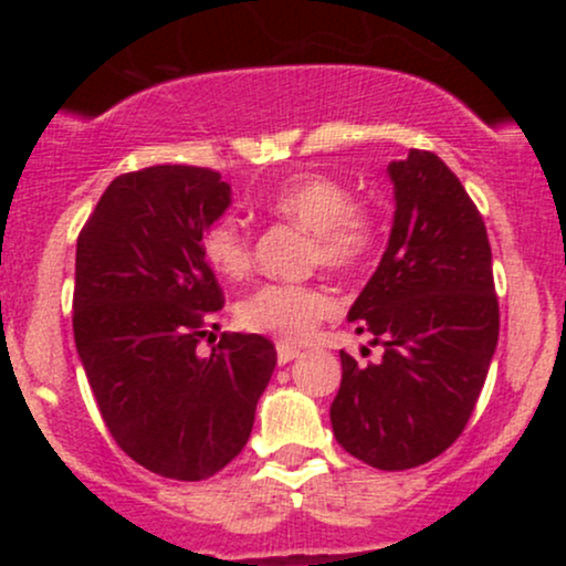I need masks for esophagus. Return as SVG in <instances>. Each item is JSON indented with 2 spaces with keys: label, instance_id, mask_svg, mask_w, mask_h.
I'll use <instances>...</instances> for the list:
<instances>
[{
  "label": "esophagus",
  "instance_id": "obj_1",
  "mask_svg": "<svg viewBox=\"0 0 566 566\" xmlns=\"http://www.w3.org/2000/svg\"><path fill=\"white\" fill-rule=\"evenodd\" d=\"M297 356H301V348L290 346V343H279V346H276V359H279V365H287V361L297 359Z\"/></svg>",
  "mask_w": 566,
  "mask_h": 566
}]
</instances>
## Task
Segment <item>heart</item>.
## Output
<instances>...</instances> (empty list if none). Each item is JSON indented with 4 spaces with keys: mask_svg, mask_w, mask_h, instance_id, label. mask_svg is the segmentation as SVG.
<instances>
[{
    "mask_svg": "<svg viewBox=\"0 0 566 566\" xmlns=\"http://www.w3.org/2000/svg\"><path fill=\"white\" fill-rule=\"evenodd\" d=\"M265 207L311 231V263L340 274L365 265L382 239L378 212L354 201L350 188L333 175H292L269 193ZM201 255L216 274L242 279L252 265L250 233L237 218H218L201 233ZM333 305V295L319 284L265 282L239 303L237 316L250 333L297 343L314 333Z\"/></svg>",
    "mask_w": 566,
    "mask_h": 566,
    "instance_id": "b5f03b06",
    "label": "heart"
}]
</instances>
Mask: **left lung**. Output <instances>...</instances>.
<instances>
[{"label":"left lung","instance_id":"1","mask_svg":"<svg viewBox=\"0 0 566 566\" xmlns=\"http://www.w3.org/2000/svg\"><path fill=\"white\" fill-rule=\"evenodd\" d=\"M394 229L378 271L350 305L378 365L340 350L329 418L337 444L380 471L439 458L469 426L500 333L482 212L433 151L391 161Z\"/></svg>","mask_w":566,"mask_h":566}]
</instances>
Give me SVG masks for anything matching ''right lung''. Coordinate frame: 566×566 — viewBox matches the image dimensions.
Masks as SVG:
<instances>
[{"label": "right lung", "instance_id": "right-lung-1", "mask_svg": "<svg viewBox=\"0 0 566 566\" xmlns=\"http://www.w3.org/2000/svg\"><path fill=\"white\" fill-rule=\"evenodd\" d=\"M231 205L210 167L157 165L112 180L76 239L74 343L101 418L143 469L216 476L244 450L276 367L263 335L197 346L223 308L201 233Z\"/></svg>", "mask_w": 566, "mask_h": 566}]
</instances>
